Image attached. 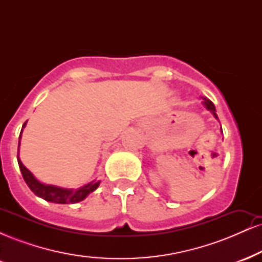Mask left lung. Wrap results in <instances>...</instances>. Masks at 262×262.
I'll list each match as a JSON object with an SVG mask.
<instances>
[{
	"mask_svg": "<svg viewBox=\"0 0 262 262\" xmlns=\"http://www.w3.org/2000/svg\"><path fill=\"white\" fill-rule=\"evenodd\" d=\"M203 104H204V107L207 108V110L208 111H210V112L213 113V116H214V118H217L218 119V116H217V113H215V107H214V104L212 103V101H209V100H207V98H203Z\"/></svg>",
	"mask_w": 262,
	"mask_h": 262,
	"instance_id": "1",
	"label": "left lung"
}]
</instances>
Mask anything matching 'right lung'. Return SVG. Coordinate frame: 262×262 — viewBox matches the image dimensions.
I'll return each mask as SVG.
<instances>
[{
  "label": "right lung",
  "mask_w": 262,
  "mask_h": 262,
  "mask_svg": "<svg viewBox=\"0 0 262 262\" xmlns=\"http://www.w3.org/2000/svg\"><path fill=\"white\" fill-rule=\"evenodd\" d=\"M26 124L27 122L23 124L22 130H20L19 143H20V137H22L23 128L26 127ZM19 143H18V151H19ZM17 160H18V165H19L20 172H22L23 179H25V181L27 185H28V187L32 189L33 193L37 194L38 197L43 198L45 201H48V202L61 203V204L81 202V201L85 200L91 192L95 191V189L100 186V181H92L77 189L61 188V187H56V186H53V185H44V183L39 182L31 171L27 169L25 165L22 164V161H20L18 154H17Z\"/></svg>",
  "instance_id": "right-lung-1"
}]
</instances>
